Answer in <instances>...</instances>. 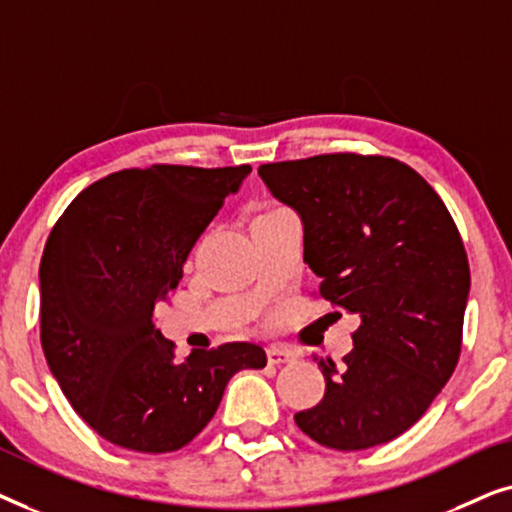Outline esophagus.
I'll return each instance as SVG.
<instances>
[{
    "instance_id": "esophagus-1",
    "label": "esophagus",
    "mask_w": 512,
    "mask_h": 512,
    "mask_svg": "<svg viewBox=\"0 0 512 512\" xmlns=\"http://www.w3.org/2000/svg\"><path fill=\"white\" fill-rule=\"evenodd\" d=\"M296 352L289 347H282V345H272L268 347V363L270 366H282V363H291L296 361Z\"/></svg>"
}]
</instances>
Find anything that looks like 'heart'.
I'll use <instances>...</instances> for the list:
<instances>
[{
  "label": "heart",
  "mask_w": 512,
  "mask_h": 512,
  "mask_svg": "<svg viewBox=\"0 0 512 512\" xmlns=\"http://www.w3.org/2000/svg\"><path fill=\"white\" fill-rule=\"evenodd\" d=\"M275 209H282V207H270V209H268V212H275ZM263 214H265V212H263Z\"/></svg>",
  "instance_id": "obj_1"
}]
</instances>
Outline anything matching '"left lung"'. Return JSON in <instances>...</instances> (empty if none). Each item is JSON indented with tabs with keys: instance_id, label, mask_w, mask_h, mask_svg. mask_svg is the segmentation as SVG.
Returning a JSON list of instances; mask_svg holds the SVG:
<instances>
[{
	"instance_id": "obj_1",
	"label": "left lung",
	"mask_w": 512,
	"mask_h": 512,
	"mask_svg": "<svg viewBox=\"0 0 512 512\" xmlns=\"http://www.w3.org/2000/svg\"><path fill=\"white\" fill-rule=\"evenodd\" d=\"M258 174L303 221L319 296L361 319L340 366L319 361L324 398L293 419L331 450L389 443L457 368L471 289L457 223L410 165L389 156L321 153Z\"/></svg>"
}]
</instances>
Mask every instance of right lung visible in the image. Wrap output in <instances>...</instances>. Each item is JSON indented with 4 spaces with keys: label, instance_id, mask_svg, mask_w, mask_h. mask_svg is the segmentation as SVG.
Listing matches in <instances>:
<instances>
[{
    "label": "right lung",
    "instance_id": "1",
    "mask_svg": "<svg viewBox=\"0 0 512 512\" xmlns=\"http://www.w3.org/2000/svg\"><path fill=\"white\" fill-rule=\"evenodd\" d=\"M251 172L151 165L109 174L69 202L39 265L41 347L62 394L90 429L125 450L191 443L230 377L268 363L254 342L193 349L153 326L198 237Z\"/></svg>",
    "mask_w": 512,
    "mask_h": 512
}]
</instances>
